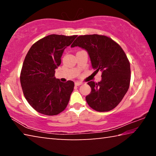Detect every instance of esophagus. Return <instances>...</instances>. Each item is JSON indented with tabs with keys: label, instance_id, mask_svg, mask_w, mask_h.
<instances>
[{
	"label": "esophagus",
	"instance_id": "34e87169",
	"mask_svg": "<svg viewBox=\"0 0 156 156\" xmlns=\"http://www.w3.org/2000/svg\"><path fill=\"white\" fill-rule=\"evenodd\" d=\"M82 84H83V83H81V82H76L75 85L76 86H80V85H81Z\"/></svg>",
	"mask_w": 156,
	"mask_h": 156
}]
</instances>
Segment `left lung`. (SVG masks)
I'll use <instances>...</instances> for the list:
<instances>
[{
    "mask_svg": "<svg viewBox=\"0 0 156 156\" xmlns=\"http://www.w3.org/2000/svg\"><path fill=\"white\" fill-rule=\"evenodd\" d=\"M77 46L87 51L95 72H102L101 81L87 83L91 91L86 96L87 102L97 112L112 110L130 85V63L125 51L109 37L98 34L78 36L71 47Z\"/></svg>",
    "mask_w": 156,
    "mask_h": 156,
    "instance_id": "8db88e82",
    "label": "left lung"
}]
</instances>
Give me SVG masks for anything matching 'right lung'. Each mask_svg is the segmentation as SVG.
I'll return each mask as SVG.
<instances>
[{
	"label": "right lung",
	"instance_id": "1",
	"mask_svg": "<svg viewBox=\"0 0 156 156\" xmlns=\"http://www.w3.org/2000/svg\"><path fill=\"white\" fill-rule=\"evenodd\" d=\"M76 35L51 34L36 42L29 50L20 72V84L27 101L36 112L55 115L67 107L74 83L55 78L64 49Z\"/></svg>",
	"mask_w": 156,
	"mask_h": 156
}]
</instances>
